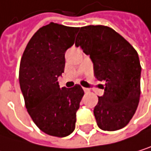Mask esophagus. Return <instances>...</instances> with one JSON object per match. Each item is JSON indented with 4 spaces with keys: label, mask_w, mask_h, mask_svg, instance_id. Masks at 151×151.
Instances as JSON below:
<instances>
[{
    "label": "esophagus",
    "mask_w": 151,
    "mask_h": 151,
    "mask_svg": "<svg viewBox=\"0 0 151 151\" xmlns=\"http://www.w3.org/2000/svg\"><path fill=\"white\" fill-rule=\"evenodd\" d=\"M83 89H84L85 93H89V92H90V89H89V88H86V87H84Z\"/></svg>",
    "instance_id": "obj_1"
}]
</instances>
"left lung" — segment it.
Wrapping results in <instances>:
<instances>
[{
	"label": "left lung",
	"instance_id": "obj_1",
	"mask_svg": "<svg viewBox=\"0 0 151 151\" xmlns=\"http://www.w3.org/2000/svg\"><path fill=\"white\" fill-rule=\"evenodd\" d=\"M76 46L93 63L94 76L105 82L93 114L98 127L112 132L125 127L137 110L140 95L141 66L137 51L110 27H82Z\"/></svg>",
	"mask_w": 151,
	"mask_h": 151
}]
</instances>
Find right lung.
<instances>
[{
    "mask_svg": "<svg viewBox=\"0 0 151 151\" xmlns=\"http://www.w3.org/2000/svg\"><path fill=\"white\" fill-rule=\"evenodd\" d=\"M78 30L51 22L32 36L21 57L19 79L27 111L37 128L50 136L62 138L74 132L84 96L79 85L60 89L58 82L65 69V53Z\"/></svg>",
    "mask_w": 151,
    "mask_h": 151,
    "instance_id": "1",
    "label": "right lung"
}]
</instances>
